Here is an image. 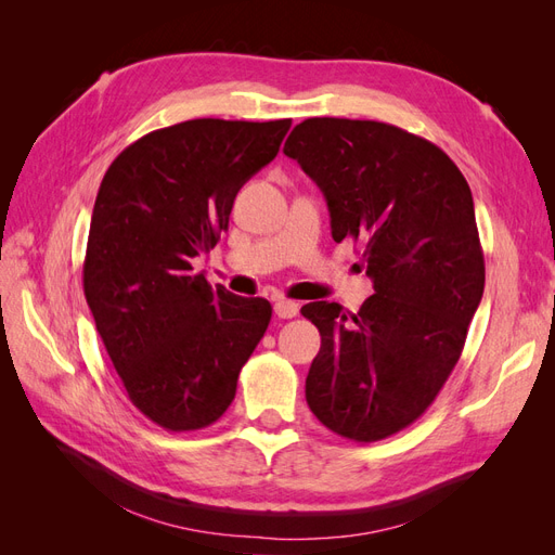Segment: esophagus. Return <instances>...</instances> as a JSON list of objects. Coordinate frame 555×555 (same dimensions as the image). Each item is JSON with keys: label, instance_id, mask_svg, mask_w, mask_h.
<instances>
[{"label": "esophagus", "instance_id": "obj_1", "mask_svg": "<svg viewBox=\"0 0 555 555\" xmlns=\"http://www.w3.org/2000/svg\"><path fill=\"white\" fill-rule=\"evenodd\" d=\"M275 314L280 319H292V317L298 314V304H296V300L280 298V300H275Z\"/></svg>", "mask_w": 555, "mask_h": 555}]
</instances>
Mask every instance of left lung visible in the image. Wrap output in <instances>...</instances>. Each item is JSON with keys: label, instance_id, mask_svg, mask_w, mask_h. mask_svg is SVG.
Here are the masks:
<instances>
[{"label": "left lung", "instance_id": "1", "mask_svg": "<svg viewBox=\"0 0 555 555\" xmlns=\"http://www.w3.org/2000/svg\"><path fill=\"white\" fill-rule=\"evenodd\" d=\"M284 155L324 192L333 241L361 247L375 287L359 312L300 308L322 335L306 400L340 438L384 440L430 408L461 359L486 280L473 192L444 150L375 120L308 117Z\"/></svg>", "mask_w": 555, "mask_h": 555}]
</instances>
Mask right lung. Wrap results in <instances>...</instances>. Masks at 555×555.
Segmentation results:
<instances>
[{"label": "right lung", "mask_w": 555, "mask_h": 555, "mask_svg": "<svg viewBox=\"0 0 555 555\" xmlns=\"http://www.w3.org/2000/svg\"><path fill=\"white\" fill-rule=\"evenodd\" d=\"M289 127L198 117L150 131L99 188L82 292L129 400L166 430H201L227 412L271 324L266 298L212 289L192 263L229 229L233 198Z\"/></svg>", "instance_id": "1"}]
</instances>
